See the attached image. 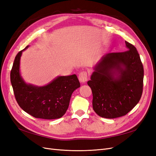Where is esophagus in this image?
I'll use <instances>...</instances> for the list:
<instances>
[{"instance_id": "34e87169", "label": "esophagus", "mask_w": 156, "mask_h": 156, "mask_svg": "<svg viewBox=\"0 0 156 156\" xmlns=\"http://www.w3.org/2000/svg\"><path fill=\"white\" fill-rule=\"evenodd\" d=\"M88 79V75L86 71H82L79 75V80L81 83H85Z\"/></svg>"}]
</instances>
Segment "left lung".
I'll list each match as a JSON object with an SVG mask.
<instances>
[{
  "label": "left lung",
  "mask_w": 156,
  "mask_h": 156,
  "mask_svg": "<svg viewBox=\"0 0 156 156\" xmlns=\"http://www.w3.org/2000/svg\"><path fill=\"white\" fill-rule=\"evenodd\" d=\"M128 51L103 55L93 67L87 84L93 93V108L98 116L115 119L138 103L143 90L144 67L137 49L125 41Z\"/></svg>",
  "instance_id": "left-lung-1"
}]
</instances>
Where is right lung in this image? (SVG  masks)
<instances>
[{"label":"right lung","mask_w":156,"mask_h":156,"mask_svg":"<svg viewBox=\"0 0 156 156\" xmlns=\"http://www.w3.org/2000/svg\"><path fill=\"white\" fill-rule=\"evenodd\" d=\"M23 50L18 53L10 72V81L18 104L26 112L42 119L62 117L69 107L75 90L80 87L77 75L58 76L44 86L26 83L20 71V58Z\"/></svg>","instance_id":"right-lung-1"}]
</instances>
